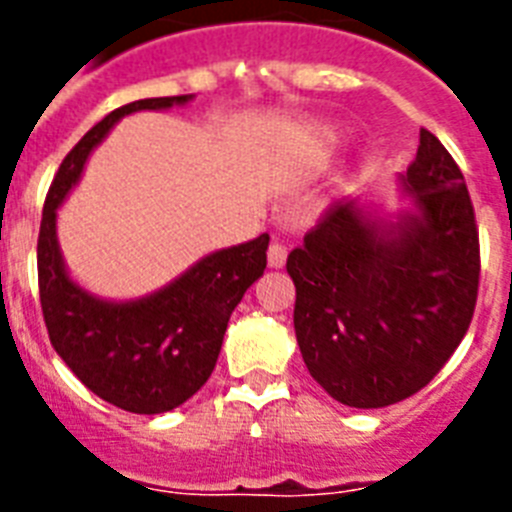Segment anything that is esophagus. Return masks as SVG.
<instances>
[{"instance_id":"34e87169","label":"esophagus","mask_w":512,"mask_h":512,"mask_svg":"<svg viewBox=\"0 0 512 512\" xmlns=\"http://www.w3.org/2000/svg\"><path fill=\"white\" fill-rule=\"evenodd\" d=\"M284 263H287V247H284L281 241L273 239L271 247H268V265H271V268H281Z\"/></svg>"}]
</instances>
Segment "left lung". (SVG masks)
<instances>
[{
  "label": "left lung",
  "instance_id": "left-lung-1",
  "mask_svg": "<svg viewBox=\"0 0 512 512\" xmlns=\"http://www.w3.org/2000/svg\"><path fill=\"white\" fill-rule=\"evenodd\" d=\"M404 185L420 215L385 225L353 201H335L287 260L305 366L329 396L356 409L390 406L425 388L476 311L473 201L452 154L425 127Z\"/></svg>",
  "mask_w": 512,
  "mask_h": 512
}]
</instances>
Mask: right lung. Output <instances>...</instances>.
Wrapping results in <instances>:
<instances>
[{
    "label": "right lung",
    "instance_id": "obj_1",
    "mask_svg": "<svg viewBox=\"0 0 512 512\" xmlns=\"http://www.w3.org/2000/svg\"><path fill=\"white\" fill-rule=\"evenodd\" d=\"M185 100L188 95L135 100L95 124L55 172L36 241L39 300L52 348L95 396L135 414L170 412L209 380L233 308L263 276L268 233L204 257L156 295L106 303L68 279L55 239V212L92 148L124 114Z\"/></svg>",
    "mask_w": 512,
    "mask_h": 512
}]
</instances>
